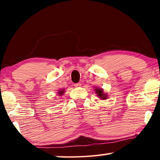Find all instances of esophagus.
<instances>
[{
    "mask_svg": "<svg viewBox=\"0 0 160 160\" xmlns=\"http://www.w3.org/2000/svg\"><path fill=\"white\" fill-rule=\"evenodd\" d=\"M74 87H81V84H80V83H76V84H74Z\"/></svg>",
    "mask_w": 160,
    "mask_h": 160,
    "instance_id": "obj_1",
    "label": "esophagus"
}]
</instances>
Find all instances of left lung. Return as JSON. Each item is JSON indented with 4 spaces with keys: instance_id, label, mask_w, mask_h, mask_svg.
<instances>
[{
    "instance_id": "8db88e82",
    "label": "left lung",
    "mask_w": 160,
    "mask_h": 160,
    "mask_svg": "<svg viewBox=\"0 0 160 160\" xmlns=\"http://www.w3.org/2000/svg\"><path fill=\"white\" fill-rule=\"evenodd\" d=\"M95 92L96 95L98 97V98L101 100H106L108 98V94L105 93L103 92V89L102 88H99V87H96L95 88Z\"/></svg>"
}]
</instances>
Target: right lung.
<instances>
[{
    "instance_id": "1",
    "label": "right lung",
    "mask_w": 160,
    "mask_h": 160,
    "mask_svg": "<svg viewBox=\"0 0 160 160\" xmlns=\"http://www.w3.org/2000/svg\"><path fill=\"white\" fill-rule=\"evenodd\" d=\"M64 93H65V89H59L58 92L59 96H62Z\"/></svg>"
}]
</instances>
